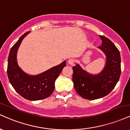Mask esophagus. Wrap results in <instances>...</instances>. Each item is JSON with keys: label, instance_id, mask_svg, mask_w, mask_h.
I'll return each mask as SVG.
<instances>
[{"label": "esophagus", "instance_id": "esophagus-1", "mask_svg": "<svg viewBox=\"0 0 130 130\" xmlns=\"http://www.w3.org/2000/svg\"><path fill=\"white\" fill-rule=\"evenodd\" d=\"M68 63L70 64V65H73V64H74V60L73 59H70L69 60H68Z\"/></svg>", "mask_w": 130, "mask_h": 130}]
</instances>
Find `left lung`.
<instances>
[{
    "mask_svg": "<svg viewBox=\"0 0 130 130\" xmlns=\"http://www.w3.org/2000/svg\"><path fill=\"white\" fill-rule=\"evenodd\" d=\"M102 45L98 48L106 56L104 69L98 74H92L84 70L79 64L73 67V82L79 96L88 100H94L108 94L119 80L120 52L112 42L104 36H99Z\"/></svg>",
    "mask_w": 130,
    "mask_h": 130,
    "instance_id": "1",
    "label": "left lung"
}]
</instances>
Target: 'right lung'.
Returning a JSON list of instances; mask_svg holds the SVG:
<instances>
[{
	"instance_id": "add662e5",
	"label": "right lung",
	"mask_w": 130,
	"mask_h": 130,
	"mask_svg": "<svg viewBox=\"0 0 130 130\" xmlns=\"http://www.w3.org/2000/svg\"><path fill=\"white\" fill-rule=\"evenodd\" d=\"M29 32L23 34L11 48L8 59L7 74L10 84L20 96L29 101H39L47 98L53 93L55 81L66 66V62L63 61L35 76L25 73L19 66L17 53L23 38Z\"/></svg>"
}]
</instances>
